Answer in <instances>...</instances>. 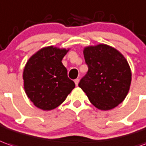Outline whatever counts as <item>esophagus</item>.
Segmentation results:
<instances>
[{
  "label": "esophagus",
  "instance_id": "esophagus-1",
  "mask_svg": "<svg viewBox=\"0 0 146 146\" xmlns=\"http://www.w3.org/2000/svg\"><path fill=\"white\" fill-rule=\"evenodd\" d=\"M74 82H75L76 86H77V85H78V83H79V79H76V80H74Z\"/></svg>",
  "mask_w": 146,
  "mask_h": 146
}]
</instances>
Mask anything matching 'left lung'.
<instances>
[{
  "instance_id": "obj_1",
  "label": "left lung",
  "mask_w": 146,
  "mask_h": 146,
  "mask_svg": "<svg viewBox=\"0 0 146 146\" xmlns=\"http://www.w3.org/2000/svg\"><path fill=\"white\" fill-rule=\"evenodd\" d=\"M83 53L88 70L79 87L98 109L107 111L117 107L128 94L131 83V70L126 59L106 44L87 46Z\"/></svg>"
}]
</instances>
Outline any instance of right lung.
<instances>
[{
    "label": "right lung",
    "instance_id": "add662e5",
    "mask_svg": "<svg viewBox=\"0 0 146 146\" xmlns=\"http://www.w3.org/2000/svg\"><path fill=\"white\" fill-rule=\"evenodd\" d=\"M68 51L69 49L53 46L43 47L26 63L23 73L24 90L38 108L44 111L56 108L75 88L62 62Z\"/></svg>",
    "mask_w": 146,
    "mask_h": 146
}]
</instances>
